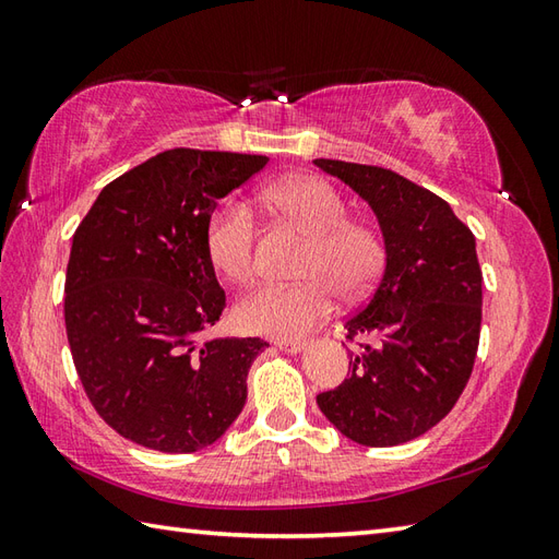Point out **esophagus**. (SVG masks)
I'll return each mask as SVG.
<instances>
[{
    "mask_svg": "<svg viewBox=\"0 0 559 559\" xmlns=\"http://www.w3.org/2000/svg\"><path fill=\"white\" fill-rule=\"evenodd\" d=\"M273 346L286 353H300L305 348V343L300 338H276L273 341Z\"/></svg>",
    "mask_w": 559,
    "mask_h": 559,
    "instance_id": "esophagus-1",
    "label": "esophagus"
}]
</instances>
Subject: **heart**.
Here are the masks:
<instances>
[{"label":"heart","instance_id":"1","mask_svg":"<svg viewBox=\"0 0 559 559\" xmlns=\"http://www.w3.org/2000/svg\"><path fill=\"white\" fill-rule=\"evenodd\" d=\"M261 201L281 218L310 235L300 259V283H266L235 305V322L247 334L298 336L334 310V290L355 298L372 286L384 264L382 235L370 223L346 221L348 206L326 180L286 177ZM254 216L242 201L228 199L211 213L206 252L211 264L233 283L254 273Z\"/></svg>","mask_w":559,"mask_h":559}]
</instances>
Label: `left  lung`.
I'll return each instance as SVG.
<instances>
[{
    "mask_svg": "<svg viewBox=\"0 0 559 559\" xmlns=\"http://www.w3.org/2000/svg\"><path fill=\"white\" fill-rule=\"evenodd\" d=\"M317 168L360 194L384 237L382 278L346 338L377 334L348 365V379L317 396L341 435L396 447L454 408L476 362L483 271L476 237L444 199L377 165L317 158Z\"/></svg>",
    "mask_w": 559,
    "mask_h": 559,
    "instance_id": "obj_1",
    "label": "left lung"
}]
</instances>
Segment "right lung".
Here are the masks:
<instances>
[{
    "mask_svg": "<svg viewBox=\"0 0 559 559\" xmlns=\"http://www.w3.org/2000/svg\"><path fill=\"white\" fill-rule=\"evenodd\" d=\"M266 156L173 148L103 187L71 240L64 324L93 408L132 442L192 454L216 442L247 401L269 343L199 341L225 290L206 252L216 201Z\"/></svg>",
    "mask_w": 559,
    "mask_h": 559,
    "instance_id": "obj_1",
    "label": "right lung"
}]
</instances>
